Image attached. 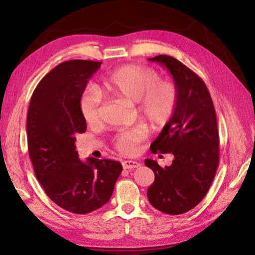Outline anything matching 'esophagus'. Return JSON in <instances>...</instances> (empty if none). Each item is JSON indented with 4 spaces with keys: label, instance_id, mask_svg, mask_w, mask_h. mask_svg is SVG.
Listing matches in <instances>:
<instances>
[{
    "label": "esophagus",
    "instance_id": "34e87169",
    "mask_svg": "<svg viewBox=\"0 0 255 255\" xmlns=\"http://www.w3.org/2000/svg\"><path fill=\"white\" fill-rule=\"evenodd\" d=\"M140 166V163L138 161H133V160H126L123 162V167L127 170H131V169H137V167Z\"/></svg>",
    "mask_w": 255,
    "mask_h": 255
}]
</instances>
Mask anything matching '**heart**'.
<instances>
[{
    "mask_svg": "<svg viewBox=\"0 0 255 255\" xmlns=\"http://www.w3.org/2000/svg\"><path fill=\"white\" fill-rule=\"evenodd\" d=\"M105 94L137 103L139 116L154 127H161L174 114L178 91L170 81H161L154 69L127 64L112 71L102 82ZM80 113L86 124L96 125L101 118V97L94 89L83 92L79 101ZM147 136L143 126H136L119 132L114 139L116 149L124 154L137 152L139 143Z\"/></svg>",
    "mask_w": 255,
    "mask_h": 255,
    "instance_id": "1",
    "label": "heart"
}]
</instances>
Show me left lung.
I'll use <instances>...</instances> for the list:
<instances>
[{
    "label": "left lung",
    "instance_id": "obj_1",
    "mask_svg": "<svg viewBox=\"0 0 255 255\" xmlns=\"http://www.w3.org/2000/svg\"><path fill=\"white\" fill-rule=\"evenodd\" d=\"M172 74L178 91L176 110L154 141L152 153H172L170 166L145 159L154 173L148 199L154 208L169 215L193 209L206 196L219 163L217 117L207 86L177 59L160 55L149 58Z\"/></svg>",
    "mask_w": 255,
    "mask_h": 255
}]
</instances>
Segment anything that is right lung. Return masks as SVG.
<instances>
[{
  "mask_svg": "<svg viewBox=\"0 0 255 255\" xmlns=\"http://www.w3.org/2000/svg\"><path fill=\"white\" fill-rule=\"evenodd\" d=\"M101 62L70 60L47 73L31 95L27 143L35 175L53 203L73 214L104 206L123 166L117 161L79 159L75 136L86 130L79 101Z\"/></svg>",
  "mask_w": 255,
  "mask_h": 255,
  "instance_id": "right-lung-1",
  "label": "right lung"
}]
</instances>
